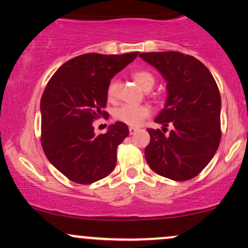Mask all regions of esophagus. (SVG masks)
I'll return each mask as SVG.
<instances>
[{
  "label": "esophagus",
  "mask_w": 248,
  "mask_h": 248,
  "mask_svg": "<svg viewBox=\"0 0 248 248\" xmlns=\"http://www.w3.org/2000/svg\"><path fill=\"white\" fill-rule=\"evenodd\" d=\"M137 131H138V127H134V126H130L129 127V132H130V134H134L137 132Z\"/></svg>",
  "instance_id": "1"
}]
</instances>
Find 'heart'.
Instances as JSON below:
<instances>
[{
  "label": "heart",
  "mask_w": 248,
  "mask_h": 248,
  "mask_svg": "<svg viewBox=\"0 0 248 248\" xmlns=\"http://www.w3.org/2000/svg\"><path fill=\"white\" fill-rule=\"evenodd\" d=\"M133 79L137 84L139 85L142 90H147L154 86L155 79L152 73L145 70H139L133 73ZM118 81L116 79H111L107 87V96L109 100H114L117 95ZM152 114V108L146 105H130V103H124V105L117 107L114 110V118L116 121L122 122V123L130 125V126H139L146 118L149 117Z\"/></svg>",
  "instance_id": "b5f03b06"
}]
</instances>
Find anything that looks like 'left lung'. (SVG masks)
I'll list each match as a JSON object with an SVG mask.
<instances>
[{
    "label": "left lung",
    "instance_id": "left-lung-1",
    "mask_svg": "<svg viewBox=\"0 0 248 248\" xmlns=\"http://www.w3.org/2000/svg\"><path fill=\"white\" fill-rule=\"evenodd\" d=\"M167 81V101L155 118L163 125L147 129L148 166L157 175L184 182L209 163L221 141V95L213 75L200 61L179 51L142 53ZM171 127L165 134L166 127Z\"/></svg>",
    "mask_w": 248,
    "mask_h": 248
}]
</instances>
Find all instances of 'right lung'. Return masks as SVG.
Masks as SVG:
<instances>
[{
	"label": "right lung",
	"instance_id": "1",
	"mask_svg": "<svg viewBox=\"0 0 248 248\" xmlns=\"http://www.w3.org/2000/svg\"><path fill=\"white\" fill-rule=\"evenodd\" d=\"M138 54L80 55L64 63L48 81L40 103L42 149L72 182L92 184L115 169L117 147L129 136V127L116 122L96 136L92 123L108 114L103 108L111 78Z\"/></svg>",
	"mask_w": 248,
	"mask_h": 248
}]
</instances>
